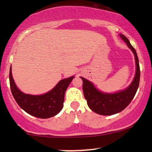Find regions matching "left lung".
Here are the masks:
<instances>
[{
    "label": "left lung",
    "instance_id": "1",
    "mask_svg": "<svg viewBox=\"0 0 152 152\" xmlns=\"http://www.w3.org/2000/svg\"><path fill=\"white\" fill-rule=\"evenodd\" d=\"M119 36L126 43L127 46L135 56L137 70L135 77L130 86L124 91L117 93L105 94L96 89L91 82L81 77L83 81V95L87 101V104L92 111L101 115H113L123 111L132 101L139 85L140 68L137 52L126 36L123 34H120Z\"/></svg>",
    "mask_w": 152,
    "mask_h": 152
}]
</instances>
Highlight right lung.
Returning <instances> with one entry per match:
<instances>
[{
	"label": "right lung",
	"mask_w": 152,
	"mask_h": 152,
	"mask_svg": "<svg viewBox=\"0 0 152 152\" xmlns=\"http://www.w3.org/2000/svg\"><path fill=\"white\" fill-rule=\"evenodd\" d=\"M74 76L63 79L52 90L40 96L22 93L15 86L10 69L9 81L12 94L19 106L28 114L41 118L56 116L63 109L66 90Z\"/></svg>",
	"instance_id": "1"
}]
</instances>
